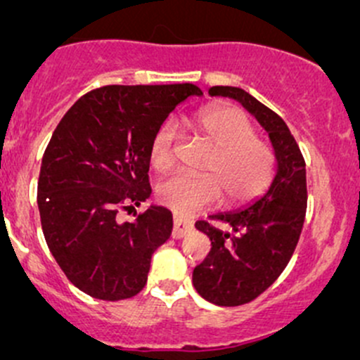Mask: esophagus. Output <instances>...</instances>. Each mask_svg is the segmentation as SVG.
<instances>
[{
  "label": "esophagus",
  "instance_id": "34e87169",
  "mask_svg": "<svg viewBox=\"0 0 360 360\" xmlns=\"http://www.w3.org/2000/svg\"><path fill=\"white\" fill-rule=\"evenodd\" d=\"M193 231V224L190 221H184L183 217L174 216V228H172V238H183Z\"/></svg>",
  "mask_w": 360,
  "mask_h": 360
}]
</instances>
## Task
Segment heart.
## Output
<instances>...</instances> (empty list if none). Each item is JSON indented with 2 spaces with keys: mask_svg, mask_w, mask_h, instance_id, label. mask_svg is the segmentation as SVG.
Segmentation results:
<instances>
[{
  "mask_svg": "<svg viewBox=\"0 0 360 360\" xmlns=\"http://www.w3.org/2000/svg\"><path fill=\"white\" fill-rule=\"evenodd\" d=\"M195 129L212 148L207 158V174H174L158 184L157 197L162 205L179 216L219 200L228 205L248 203L268 190L275 176L274 150L256 139V130L248 116L235 108H209L195 120ZM176 127L165 123L155 134L150 146L153 169L165 172L174 165Z\"/></svg>",
  "mask_w": 360,
  "mask_h": 360,
  "instance_id": "heart-1",
  "label": "heart"
}]
</instances>
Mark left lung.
Listing matches in <instances>:
<instances>
[{
    "label": "left lung",
    "instance_id": "left-lung-1",
    "mask_svg": "<svg viewBox=\"0 0 360 360\" xmlns=\"http://www.w3.org/2000/svg\"><path fill=\"white\" fill-rule=\"evenodd\" d=\"M209 96L240 103L270 137L275 176L261 197L237 210L212 214L228 228L197 221L210 238V252L193 270V285L203 300L238 307L266 291L291 259L307 210L304 160L284 120L238 86H210Z\"/></svg>",
    "mask_w": 360,
    "mask_h": 360
}]
</instances>
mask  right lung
I'll return each mask as SVG.
<instances>
[{"label": "right lung", "mask_w": 360, "mask_h": 360, "mask_svg": "<svg viewBox=\"0 0 360 360\" xmlns=\"http://www.w3.org/2000/svg\"><path fill=\"white\" fill-rule=\"evenodd\" d=\"M191 96H202L191 83L108 85L79 97L53 130L39 170L38 209L50 252L79 291L118 301L146 285L172 214L150 205L122 223L118 212L150 198L151 141Z\"/></svg>", "instance_id": "right-lung-1"}]
</instances>
